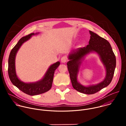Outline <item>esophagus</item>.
Instances as JSON below:
<instances>
[{
  "instance_id": "esophagus-1",
  "label": "esophagus",
  "mask_w": 126,
  "mask_h": 126,
  "mask_svg": "<svg viewBox=\"0 0 126 126\" xmlns=\"http://www.w3.org/2000/svg\"><path fill=\"white\" fill-rule=\"evenodd\" d=\"M61 61L62 63H65L67 61V57L66 56H63L61 58Z\"/></svg>"
}]
</instances>
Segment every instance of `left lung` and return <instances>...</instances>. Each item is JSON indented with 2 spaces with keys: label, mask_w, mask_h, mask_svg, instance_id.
<instances>
[{
  "label": "left lung",
  "mask_w": 126,
  "mask_h": 126,
  "mask_svg": "<svg viewBox=\"0 0 126 126\" xmlns=\"http://www.w3.org/2000/svg\"><path fill=\"white\" fill-rule=\"evenodd\" d=\"M91 34L89 44L83 48L73 50L69 56L70 60L67 62V67L73 87L77 91L86 94H93L108 86L111 82L116 65V57L110 44L105 39L90 31ZM94 51L98 53L106 67V76L104 80L99 84L88 87L83 86L77 81V74L81 59L87 53Z\"/></svg>",
  "instance_id": "left-lung-1"
}]
</instances>
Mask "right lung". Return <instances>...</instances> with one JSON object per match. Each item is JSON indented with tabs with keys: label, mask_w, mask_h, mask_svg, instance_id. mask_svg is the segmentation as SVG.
<instances>
[{
	"label": "right lung",
	"mask_w": 126,
	"mask_h": 126,
	"mask_svg": "<svg viewBox=\"0 0 126 126\" xmlns=\"http://www.w3.org/2000/svg\"><path fill=\"white\" fill-rule=\"evenodd\" d=\"M33 35L34 33H32L22 37L12 48L9 56L8 67V75L12 83L24 93L31 96L42 94L49 90L52 87L55 71L60 65V62H57L51 65L43 78L39 82L33 83H25L18 79L16 74L15 67L16 53L22 44L29 40Z\"/></svg>",
	"instance_id": "add662e5"
}]
</instances>
